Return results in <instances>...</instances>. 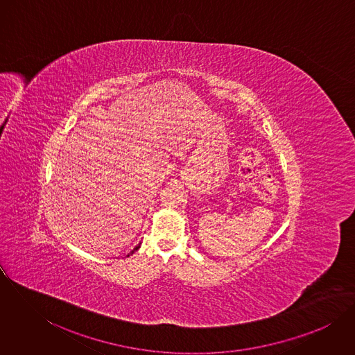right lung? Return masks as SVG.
I'll use <instances>...</instances> for the list:
<instances>
[{"instance_id":"right-lung-1","label":"right lung","mask_w":355,"mask_h":355,"mask_svg":"<svg viewBox=\"0 0 355 355\" xmlns=\"http://www.w3.org/2000/svg\"><path fill=\"white\" fill-rule=\"evenodd\" d=\"M139 246H141V245H138V246H137V248H135V249H134V250H132V252H131V253H130V254L135 253V252H137V250H138V249H139ZM130 254H128V255H130Z\"/></svg>"}]
</instances>
